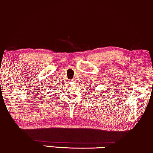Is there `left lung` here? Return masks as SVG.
<instances>
[{"label": "left lung", "instance_id": "8db88e82", "mask_svg": "<svg viewBox=\"0 0 153 153\" xmlns=\"http://www.w3.org/2000/svg\"><path fill=\"white\" fill-rule=\"evenodd\" d=\"M98 94H99V93H98Z\"/></svg>", "mask_w": 153, "mask_h": 153}]
</instances>
